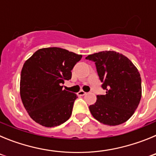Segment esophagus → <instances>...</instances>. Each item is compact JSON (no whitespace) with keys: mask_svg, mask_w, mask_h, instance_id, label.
<instances>
[{"mask_svg":"<svg viewBox=\"0 0 156 156\" xmlns=\"http://www.w3.org/2000/svg\"><path fill=\"white\" fill-rule=\"evenodd\" d=\"M86 94V92H84L83 90H80V91L78 92V95H79V96H83V95H85Z\"/></svg>","mask_w":156,"mask_h":156,"instance_id":"1","label":"esophagus"}]
</instances>
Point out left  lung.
I'll list each match as a JSON object with an SVG mask.
<instances>
[{
    "instance_id": "left-lung-1",
    "label": "left lung",
    "mask_w": 156,
    "mask_h": 156,
    "mask_svg": "<svg viewBox=\"0 0 156 156\" xmlns=\"http://www.w3.org/2000/svg\"><path fill=\"white\" fill-rule=\"evenodd\" d=\"M86 59L94 62L106 94L97 95L89 106L98 122L116 126L126 122L134 113L141 98V79L137 67L128 58L113 51L89 55Z\"/></svg>"
}]
</instances>
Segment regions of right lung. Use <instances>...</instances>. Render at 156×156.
<instances>
[{"label": "right lung", "mask_w": 156, "mask_h": 156, "mask_svg": "<svg viewBox=\"0 0 156 156\" xmlns=\"http://www.w3.org/2000/svg\"><path fill=\"white\" fill-rule=\"evenodd\" d=\"M81 55L60 48H41L25 62L20 77V96L29 115L46 127L62 124L72 115L77 96L62 90L65 80Z\"/></svg>", "instance_id": "add662e5"}]
</instances>
